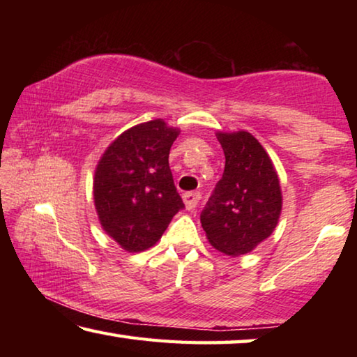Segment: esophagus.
<instances>
[{"instance_id": "1", "label": "esophagus", "mask_w": 357, "mask_h": 357, "mask_svg": "<svg viewBox=\"0 0 357 357\" xmlns=\"http://www.w3.org/2000/svg\"><path fill=\"white\" fill-rule=\"evenodd\" d=\"M200 198H202L200 192H187L183 195V200H184V204H185L187 209L197 208V204H198V202H200Z\"/></svg>"}]
</instances>
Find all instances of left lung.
I'll return each instance as SVG.
<instances>
[{
    "label": "left lung",
    "mask_w": 357,
    "mask_h": 357,
    "mask_svg": "<svg viewBox=\"0 0 357 357\" xmlns=\"http://www.w3.org/2000/svg\"><path fill=\"white\" fill-rule=\"evenodd\" d=\"M225 170L202 211L211 245L238 257L264 241L279 222L282 192L268 153L249 132L217 134Z\"/></svg>",
    "instance_id": "obj_1"
}]
</instances>
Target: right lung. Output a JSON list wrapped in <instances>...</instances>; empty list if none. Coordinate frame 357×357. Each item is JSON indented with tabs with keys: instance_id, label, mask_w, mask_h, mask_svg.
Instances as JSON below:
<instances>
[{
	"instance_id": "obj_1",
	"label": "right lung",
	"mask_w": 357,
	"mask_h": 357,
	"mask_svg": "<svg viewBox=\"0 0 357 357\" xmlns=\"http://www.w3.org/2000/svg\"><path fill=\"white\" fill-rule=\"evenodd\" d=\"M178 134L162 119L148 121L121 134L99 160L94 204L102 228L124 250L149 249L184 208L168 165Z\"/></svg>"
}]
</instances>
